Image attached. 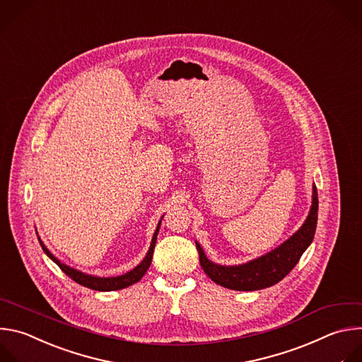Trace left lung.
Here are the masks:
<instances>
[{
    "instance_id": "1",
    "label": "left lung",
    "mask_w": 362,
    "mask_h": 362,
    "mask_svg": "<svg viewBox=\"0 0 362 362\" xmlns=\"http://www.w3.org/2000/svg\"><path fill=\"white\" fill-rule=\"evenodd\" d=\"M318 220V192L314 185L313 189V205L303 227L284 244H281L274 251L250 261L243 265L224 267L211 262L201 245L195 243L197 251L199 255V264L204 272L221 286L230 288L237 291H257L262 288L275 285L286 274L298 264L304 251L310 247L314 240L315 228Z\"/></svg>"
}]
</instances>
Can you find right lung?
Returning a JSON list of instances; mask_svg holds the SVG:
<instances>
[{
	"mask_svg": "<svg viewBox=\"0 0 362 362\" xmlns=\"http://www.w3.org/2000/svg\"><path fill=\"white\" fill-rule=\"evenodd\" d=\"M161 224V221H160ZM160 224L154 233V237H153V241H151V247L146 255V258H144V261L136 265L134 269H131L129 272L124 274V275H119V276H112V278H100V276H93V275H88V274H84L81 271H77L74 268H71L62 262H59L48 250L47 247L42 244V241L38 238L40 244H41V248L44 250V252L61 268L62 272H65L71 279H74L76 282H78L80 285H84L87 288H91V290H95V291H115V290H122V288H127L135 282H138L144 274L147 272V269L150 268L151 265V259H153V254H154V247H156V241H157V234H158V230H160Z\"/></svg>",
	"mask_w": 362,
	"mask_h": 362,
	"instance_id": "right-lung-1",
	"label": "right lung"
}]
</instances>
